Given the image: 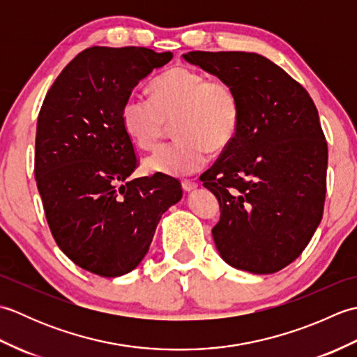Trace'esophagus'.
Returning <instances> with one entry per match:
<instances>
[{"label": "esophagus", "instance_id": "34e87169", "mask_svg": "<svg viewBox=\"0 0 357 357\" xmlns=\"http://www.w3.org/2000/svg\"><path fill=\"white\" fill-rule=\"evenodd\" d=\"M181 185H183V188H184L185 192H192V190H195L196 187H198V184L193 183V181H188V179L183 181V183H181Z\"/></svg>", "mask_w": 357, "mask_h": 357}]
</instances>
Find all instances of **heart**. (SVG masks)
I'll return each instance as SVG.
<instances>
[{"label": "heart", "mask_w": 357, "mask_h": 357, "mask_svg": "<svg viewBox=\"0 0 357 357\" xmlns=\"http://www.w3.org/2000/svg\"><path fill=\"white\" fill-rule=\"evenodd\" d=\"M151 98L130 93L121 123L136 146L150 150L174 121L176 141L159 147L144 161L150 173L185 176L199 172L210 151L225 150L241 126V100L229 79L207 78L199 70L174 66L153 79Z\"/></svg>", "instance_id": "1"}]
</instances>
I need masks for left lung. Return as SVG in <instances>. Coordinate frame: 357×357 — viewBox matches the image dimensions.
Listing matches in <instances>:
<instances>
[{
  "label": "left lung",
  "instance_id": "left-lung-1",
  "mask_svg": "<svg viewBox=\"0 0 357 357\" xmlns=\"http://www.w3.org/2000/svg\"><path fill=\"white\" fill-rule=\"evenodd\" d=\"M183 58L229 79L241 100L233 142L201 176L221 218L213 239L238 270L271 275L304 252L321 224L327 141L307 90L250 52H188Z\"/></svg>",
  "mask_w": 357,
  "mask_h": 357
}]
</instances>
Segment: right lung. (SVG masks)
Returning a JSON list of instances; mask_svg holds the SVG:
<instances>
[{"instance_id": "right-lung-1", "label": "right lung", "mask_w": 357, "mask_h": 357, "mask_svg": "<svg viewBox=\"0 0 357 357\" xmlns=\"http://www.w3.org/2000/svg\"><path fill=\"white\" fill-rule=\"evenodd\" d=\"M172 58L89 47L59 73L38 115L35 179L50 231L70 261L102 278L138 267L162 213L183 198L167 174L128 181L138 161L121 123L126 98Z\"/></svg>"}]
</instances>
